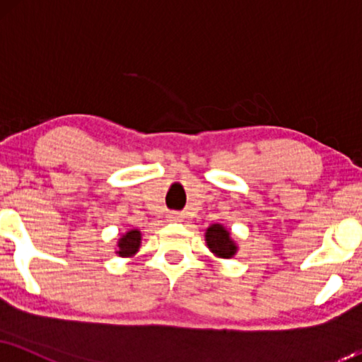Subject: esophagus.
Listing matches in <instances>:
<instances>
[{
  "instance_id": "obj_1",
  "label": "esophagus",
  "mask_w": 362,
  "mask_h": 362,
  "mask_svg": "<svg viewBox=\"0 0 362 362\" xmlns=\"http://www.w3.org/2000/svg\"><path fill=\"white\" fill-rule=\"evenodd\" d=\"M168 218H169V221H182L185 215H182V213H171Z\"/></svg>"
}]
</instances>
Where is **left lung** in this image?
I'll return each instance as SVG.
<instances>
[{
  "label": "left lung",
  "mask_w": 362,
  "mask_h": 362,
  "mask_svg": "<svg viewBox=\"0 0 362 362\" xmlns=\"http://www.w3.org/2000/svg\"><path fill=\"white\" fill-rule=\"evenodd\" d=\"M204 236L208 248L220 258H231L236 253V245L230 238V231L223 228V225H211Z\"/></svg>",
  "instance_id": "left-lung-1"
}]
</instances>
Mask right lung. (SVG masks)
<instances>
[{"mask_svg":"<svg viewBox=\"0 0 362 362\" xmlns=\"http://www.w3.org/2000/svg\"><path fill=\"white\" fill-rule=\"evenodd\" d=\"M139 245H141V231L139 230L127 231V233L119 240V245H117L119 257H132L134 253L139 250Z\"/></svg>","mask_w":362,"mask_h":362,"instance_id":"obj_1","label":"right lung"}]
</instances>
